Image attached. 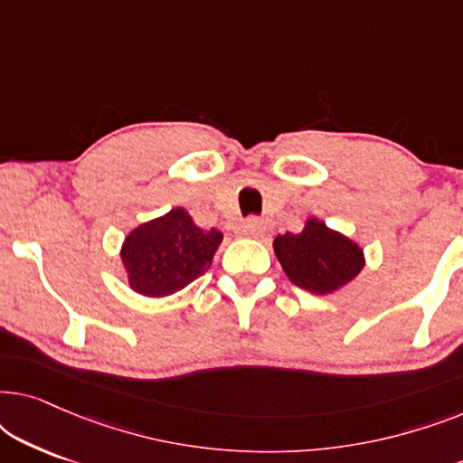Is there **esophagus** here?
<instances>
[{"instance_id":"34e87169","label":"esophagus","mask_w":463,"mask_h":463,"mask_svg":"<svg viewBox=\"0 0 463 463\" xmlns=\"http://www.w3.org/2000/svg\"><path fill=\"white\" fill-rule=\"evenodd\" d=\"M263 232H265L263 223L259 219H255V217L246 219L244 223H242V227H240V233H242L244 238H261Z\"/></svg>"}]
</instances>
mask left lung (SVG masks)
Masks as SVG:
<instances>
[{
	"label": "left lung",
	"instance_id": "1",
	"mask_svg": "<svg viewBox=\"0 0 463 463\" xmlns=\"http://www.w3.org/2000/svg\"><path fill=\"white\" fill-rule=\"evenodd\" d=\"M274 252L288 280L314 295H331L363 271L364 250L325 221L309 217L299 233H282Z\"/></svg>",
	"mask_w": 463,
	"mask_h": 463
}]
</instances>
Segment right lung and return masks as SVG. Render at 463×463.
Returning a JSON list of instances; mask_svg holds the SVG:
<instances>
[{
  "mask_svg": "<svg viewBox=\"0 0 463 463\" xmlns=\"http://www.w3.org/2000/svg\"><path fill=\"white\" fill-rule=\"evenodd\" d=\"M223 242L219 230H202L185 208L135 227L124 238L119 259L135 293L160 299L179 293L211 268Z\"/></svg>",
  "mask_w": 463,
  "mask_h": 463,
  "instance_id": "add662e5",
  "label": "right lung"
}]
</instances>
